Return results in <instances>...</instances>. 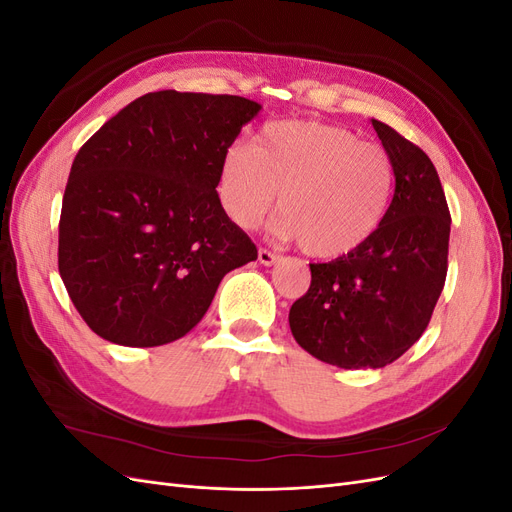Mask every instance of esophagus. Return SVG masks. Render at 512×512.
<instances>
[{"instance_id": "obj_1", "label": "esophagus", "mask_w": 512, "mask_h": 512, "mask_svg": "<svg viewBox=\"0 0 512 512\" xmlns=\"http://www.w3.org/2000/svg\"><path fill=\"white\" fill-rule=\"evenodd\" d=\"M258 260H260V265L271 267L273 262L277 260V254H273L271 250H267V247H260V250H258Z\"/></svg>"}]
</instances>
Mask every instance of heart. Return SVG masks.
Instances as JSON below:
<instances>
[{
    "label": "heart",
    "mask_w": 512,
    "mask_h": 512,
    "mask_svg": "<svg viewBox=\"0 0 512 512\" xmlns=\"http://www.w3.org/2000/svg\"><path fill=\"white\" fill-rule=\"evenodd\" d=\"M277 232L309 256L335 258L376 235L395 192V166L382 147L333 123H267L250 147L222 158L218 196L228 218L254 228L275 205Z\"/></svg>",
    "instance_id": "b5f03b06"
}]
</instances>
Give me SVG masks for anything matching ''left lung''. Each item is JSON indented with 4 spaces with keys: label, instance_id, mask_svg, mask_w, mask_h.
Here are the masks:
<instances>
[{
    "label": "left lung",
    "instance_id": "left-lung-1",
    "mask_svg": "<svg viewBox=\"0 0 512 512\" xmlns=\"http://www.w3.org/2000/svg\"><path fill=\"white\" fill-rule=\"evenodd\" d=\"M395 166V194L359 250L312 262V284L290 307V331L316 359L342 369L397 361L431 320L448 269L451 213L427 153L371 119Z\"/></svg>",
    "mask_w": 512,
    "mask_h": 512
}]
</instances>
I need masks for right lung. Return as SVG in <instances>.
<instances>
[{"label":"right lung","mask_w":512,"mask_h":512,"mask_svg":"<svg viewBox=\"0 0 512 512\" xmlns=\"http://www.w3.org/2000/svg\"><path fill=\"white\" fill-rule=\"evenodd\" d=\"M260 104L153 91L79 149L59 218V275L106 342L153 348L203 320L222 277L258 258L215 192Z\"/></svg>","instance_id":"add662e5"}]
</instances>
